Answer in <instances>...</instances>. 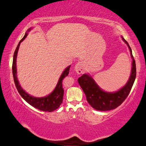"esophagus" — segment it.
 Wrapping results in <instances>:
<instances>
[{
	"label": "esophagus",
	"mask_w": 146,
	"mask_h": 146,
	"mask_svg": "<svg viewBox=\"0 0 146 146\" xmlns=\"http://www.w3.org/2000/svg\"><path fill=\"white\" fill-rule=\"evenodd\" d=\"M74 70L78 74H80L83 72L84 70H85V64L83 61H79L78 63L76 64Z\"/></svg>",
	"instance_id": "obj_1"
}]
</instances>
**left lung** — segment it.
I'll use <instances>...</instances> for the list:
<instances>
[{
    "label": "left lung",
    "instance_id": "8db88e82",
    "mask_svg": "<svg viewBox=\"0 0 146 146\" xmlns=\"http://www.w3.org/2000/svg\"><path fill=\"white\" fill-rule=\"evenodd\" d=\"M122 39L129 47L132 58L131 75L127 82L123 87L114 92H107L99 87L90 74H84L82 76L78 78V83L86 95L88 103L97 110H111L121 105L129 95L135 80L136 64L132 54L131 48L123 37H122Z\"/></svg>",
    "mask_w": 146,
    "mask_h": 146
}]
</instances>
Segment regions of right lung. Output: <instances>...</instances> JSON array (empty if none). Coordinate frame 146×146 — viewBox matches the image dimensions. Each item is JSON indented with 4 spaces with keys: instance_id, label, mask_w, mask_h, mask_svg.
Masks as SVG:
<instances>
[{
    "instance_id": "obj_1",
    "label": "right lung",
    "mask_w": 146,
    "mask_h": 146,
    "mask_svg": "<svg viewBox=\"0 0 146 146\" xmlns=\"http://www.w3.org/2000/svg\"><path fill=\"white\" fill-rule=\"evenodd\" d=\"M31 29V28H29V29L27 30V32L30 31ZM27 32L25 33L24 36L20 41V42L19 43V44H18L16 48V50H15L14 52L12 66L14 82L19 93L20 94V96H22V98L24 99L27 103H29L30 105L35 107V108L40 110H42L43 111L51 112L55 110L56 109H58L61 105V104L62 103L64 94V90L62 86V81L66 76H67L68 75L70 65L68 66V67H66L65 69V70L63 72L62 74L61 75L60 79H59L58 82L57 83V85H56L54 90L50 94H48V96L43 97V98H35V97H33L29 95V94H28L27 92H25V91L24 90H23V88L21 87V86H20L17 78V57L20 43L27 37V36L28 35Z\"/></svg>"
}]
</instances>
